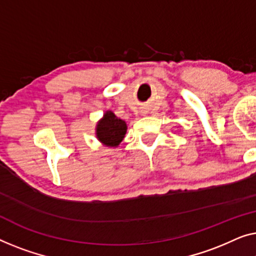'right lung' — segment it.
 <instances>
[{
	"mask_svg": "<svg viewBox=\"0 0 256 256\" xmlns=\"http://www.w3.org/2000/svg\"><path fill=\"white\" fill-rule=\"evenodd\" d=\"M126 128V123L124 120L114 116L111 111H108L103 116V120L97 124V138L104 145L116 147L123 140Z\"/></svg>",
	"mask_w": 256,
	"mask_h": 256,
	"instance_id": "1",
	"label": "right lung"
}]
</instances>
